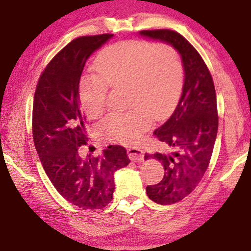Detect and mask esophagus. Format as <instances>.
<instances>
[{
  "mask_svg": "<svg viewBox=\"0 0 251 251\" xmlns=\"http://www.w3.org/2000/svg\"><path fill=\"white\" fill-rule=\"evenodd\" d=\"M127 155L129 157V159L134 160V162H142V160L145 159V152H143V150L136 148V147L129 148L127 150Z\"/></svg>",
  "mask_w": 251,
  "mask_h": 251,
  "instance_id": "esophagus-1",
  "label": "esophagus"
}]
</instances>
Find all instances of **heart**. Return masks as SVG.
<instances>
[{"label": "heart", "instance_id": "obj_1", "mask_svg": "<svg viewBox=\"0 0 251 251\" xmlns=\"http://www.w3.org/2000/svg\"><path fill=\"white\" fill-rule=\"evenodd\" d=\"M94 69L96 75H85L79 83V101L87 115L96 117L104 110L109 86L125 83L132 105L110 112L99 124L100 135L110 141H138L152 115L160 118L171 111L183 85L181 59L169 43H115L99 53Z\"/></svg>", "mask_w": 251, "mask_h": 251}]
</instances>
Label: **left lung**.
<instances>
[{
    "mask_svg": "<svg viewBox=\"0 0 251 251\" xmlns=\"http://www.w3.org/2000/svg\"><path fill=\"white\" fill-rule=\"evenodd\" d=\"M140 34L175 47L181 56L185 71L178 105L153 132L171 151L145 156L155 157L164 168L162 181L147 186V195L158 204L168 205L188 196L208 169L218 131L216 91L208 66L181 34L171 29H147Z\"/></svg>",
    "mask_w": 251,
    "mask_h": 251,
    "instance_id": "left-lung-1",
    "label": "left lung"
}]
</instances>
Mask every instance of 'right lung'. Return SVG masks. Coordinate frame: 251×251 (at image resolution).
<instances>
[{
  "label": "right lung",
  "mask_w": 251,
  "mask_h": 251,
  "mask_svg": "<svg viewBox=\"0 0 251 251\" xmlns=\"http://www.w3.org/2000/svg\"><path fill=\"white\" fill-rule=\"evenodd\" d=\"M112 36L72 40L43 70L33 101V141L43 169L66 201L86 210L109 204L113 175L131 162L122 146H109L98 157L80 153L88 140L79 101L80 78L89 56Z\"/></svg>",
  "instance_id": "1"
}]
</instances>
